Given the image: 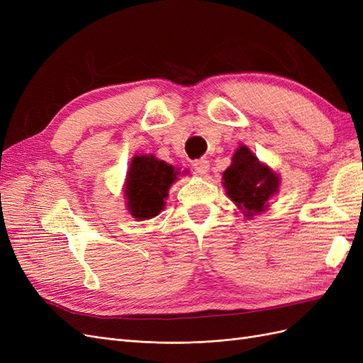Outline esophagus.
<instances>
[{
	"instance_id": "esophagus-1",
	"label": "esophagus",
	"mask_w": 363,
	"mask_h": 363,
	"mask_svg": "<svg viewBox=\"0 0 363 363\" xmlns=\"http://www.w3.org/2000/svg\"><path fill=\"white\" fill-rule=\"evenodd\" d=\"M208 167H211V163H208L207 159H200L194 162V169L199 175H206L208 172Z\"/></svg>"
}]
</instances>
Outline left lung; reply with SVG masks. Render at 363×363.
Masks as SVG:
<instances>
[{
  "label": "left lung",
  "mask_w": 363,
  "mask_h": 363,
  "mask_svg": "<svg viewBox=\"0 0 363 363\" xmlns=\"http://www.w3.org/2000/svg\"><path fill=\"white\" fill-rule=\"evenodd\" d=\"M280 175L262 163L247 145H240L232 164L223 172V186L228 199L247 219L268 211L269 200L279 192Z\"/></svg>",
  "instance_id": "1"
}]
</instances>
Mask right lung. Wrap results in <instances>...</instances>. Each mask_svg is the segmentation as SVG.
<instances>
[{"label": "right lung", "instance_id": "add662e5", "mask_svg": "<svg viewBox=\"0 0 363 363\" xmlns=\"http://www.w3.org/2000/svg\"><path fill=\"white\" fill-rule=\"evenodd\" d=\"M186 172V171H183ZM152 155L135 156L125 175L124 195L128 213L138 221L157 216L164 207L169 188L183 174Z\"/></svg>", "mask_w": 363, "mask_h": 363}]
</instances>
